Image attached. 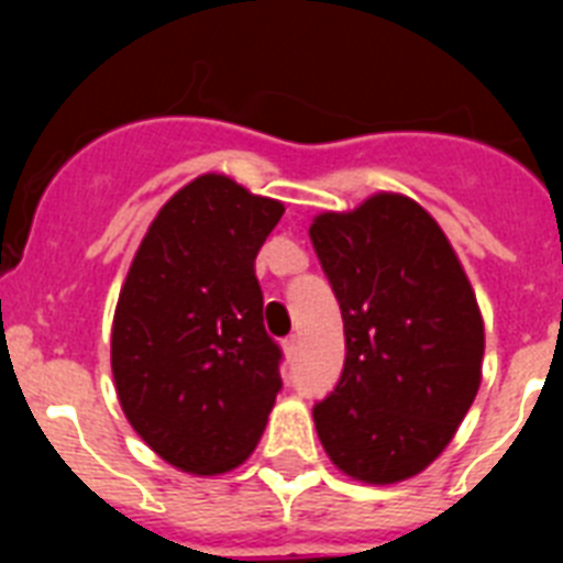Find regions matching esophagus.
<instances>
[{
	"label": "esophagus",
	"instance_id": "obj_1",
	"mask_svg": "<svg viewBox=\"0 0 563 563\" xmlns=\"http://www.w3.org/2000/svg\"><path fill=\"white\" fill-rule=\"evenodd\" d=\"M285 355L287 357H296L298 355V338L296 335L285 338Z\"/></svg>",
	"mask_w": 563,
	"mask_h": 563
}]
</instances>
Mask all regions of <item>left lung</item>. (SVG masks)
<instances>
[{"label":"left lung","mask_w":563,"mask_h":563,"mask_svg":"<svg viewBox=\"0 0 563 563\" xmlns=\"http://www.w3.org/2000/svg\"><path fill=\"white\" fill-rule=\"evenodd\" d=\"M310 239L346 341L335 389L312 406L318 440L355 479H409L449 445L479 389L474 290L440 225L400 194L321 213Z\"/></svg>","instance_id":"left-lung-1"}]
</instances>
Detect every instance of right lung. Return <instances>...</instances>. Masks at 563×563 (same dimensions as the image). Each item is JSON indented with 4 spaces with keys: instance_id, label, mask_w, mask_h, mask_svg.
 Instances as JSON below:
<instances>
[{
    "instance_id": "right-lung-1",
    "label": "right lung",
    "mask_w": 563,
    "mask_h": 563,
    "mask_svg": "<svg viewBox=\"0 0 563 563\" xmlns=\"http://www.w3.org/2000/svg\"><path fill=\"white\" fill-rule=\"evenodd\" d=\"M285 206L222 174L177 191L134 253L112 327L132 429L174 467L222 474L256 449L282 391L256 253Z\"/></svg>"
}]
</instances>
